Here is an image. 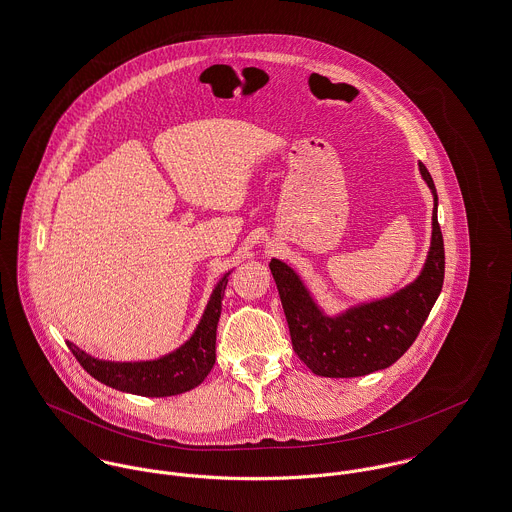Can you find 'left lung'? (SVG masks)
<instances>
[{
	"label": "left lung",
	"mask_w": 512,
	"mask_h": 512,
	"mask_svg": "<svg viewBox=\"0 0 512 512\" xmlns=\"http://www.w3.org/2000/svg\"><path fill=\"white\" fill-rule=\"evenodd\" d=\"M420 174L434 194L432 241L422 273L395 294L324 314L300 277L279 259L269 263L279 288L296 355L320 377H363L387 369L418 338L444 284V237L438 224V194L428 169Z\"/></svg>",
	"instance_id": "1"
}]
</instances>
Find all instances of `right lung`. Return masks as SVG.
I'll return each instance as SVG.
<instances>
[{"mask_svg": "<svg viewBox=\"0 0 512 512\" xmlns=\"http://www.w3.org/2000/svg\"><path fill=\"white\" fill-rule=\"evenodd\" d=\"M228 275L216 284L204 316L192 338L169 355L155 361L117 363L102 361L66 341L78 363L100 383L139 397H172L198 387L216 363V330Z\"/></svg>", "mask_w": 512, "mask_h": 512, "instance_id": "add662e5", "label": "right lung"}]
</instances>
